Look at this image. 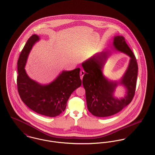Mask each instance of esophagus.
<instances>
[{
  "mask_svg": "<svg viewBox=\"0 0 155 155\" xmlns=\"http://www.w3.org/2000/svg\"><path fill=\"white\" fill-rule=\"evenodd\" d=\"M84 74H85L84 71H83V70H81V71H80V77H81V80H83V76H84Z\"/></svg>",
  "mask_w": 155,
  "mask_h": 155,
  "instance_id": "34e87169",
  "label": "esophagus"
}]
</instances>
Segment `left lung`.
Segmentation results:
<instances>
[{
  "label": "left lung",
  "mask_w": 155,
  "mask_h": 155,
  "mask_svg": "<svg viewBox=\"0 0 155 155\" xmlns=\"http://www.w3.org/2000/svg\"><path fill=\"white\" fill-rule=\"evenodd\" d=\"M113 46L116 50L130 57L128 67L120 81L108 80L102 73V69L110 54L109 52L98 53L82 64L86 72L83 84L86 90L87 108L92 115L98 117H109L119 112L132 101L136 91L138 73L136 58L123 36L114 37ZM118 84L127 89L126 96L120 99L113 96Z\"/></svg>",
  "instance_id": "left-lung-1"
}]
</instances>
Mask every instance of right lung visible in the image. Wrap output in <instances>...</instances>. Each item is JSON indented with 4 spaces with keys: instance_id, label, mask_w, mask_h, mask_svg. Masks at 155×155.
<instances>
[{
    "instance_id": "obj_1",
    "label": "right lung",
    "mask_w": 155,
    "mask_h": 155,
    "mask_svg": "<svg viewBox=\"0 0 155 155\" xmlns=\"http://www.w3.org/2000/svg\"><path fill=\"white\" fill-rule=\"evenodd\" d=\"M39 40L37 35H32L20 54L18 61V91L22 102L30 109L40 115L54 117L65 110L71 94L81 85L80 68L63 71L46 85L31 80L24 68L33 45Z\"/></svg>"
}]
</instances>
